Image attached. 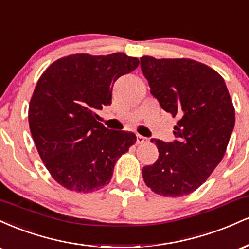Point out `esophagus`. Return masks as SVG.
I'll use <instances>...</instances> for the list:
<instances>
[{
  "mask_svg": "<svg viewBox=\"0 0 249 249\" xmlns=\"http://www.w3.org/2000/svg\"><path fill=\"white\" fill-rule=\"evenodd\" d=\"M147 142V138L141 136V134H137V142H138V144H142V142Z\"/></svg>",
  "mask_w": 249,
  "mask_h": 249,
  "instance_id": "1",
  "label": "esophagus"
}]
</instances>
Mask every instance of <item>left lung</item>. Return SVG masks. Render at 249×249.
<instances>
[{
  "label": "left lung",
  "mask_w": 249,
  "mask_h": 249,
  "mask_svg": "<svg viewBox=\"0 0 249 249\" xmlns=\"http://www.w3.org/2000/svg\"><path fill=\"white\" fill-rule=\"evenodd\" d=\"M141 68L151 93L178 118L176 141L151 139L159 157L142 168V178L157 194L187 196L206 181L224 158L235 124L230 92L215 70L193 59L142 56Z\"/></svg>",
  "instance_id": "1"
}]
</instances>
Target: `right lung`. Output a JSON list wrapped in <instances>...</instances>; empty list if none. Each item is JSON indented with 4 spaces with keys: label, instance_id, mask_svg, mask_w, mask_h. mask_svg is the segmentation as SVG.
<instances>
[{
    "label": "right lung",
    "instance_id": "obj_1",
    "mask_svg": "<svg viewBox=\"0 0 249 249\" xmlns=\"http://www.w3.org/2000/svg\"><path fill=\"white\" fill-rule=\"evenodd\" d=\"M138 64L123 53H76L39 77L29 104L30 132L47 170L67 190L90 193L107 185L116 161L136 142V134L108 130L96 112L111 104L117 79Z\"/></svg>",
    "mask_w": 249,
    "mask_h": 249
}]
</instances>
